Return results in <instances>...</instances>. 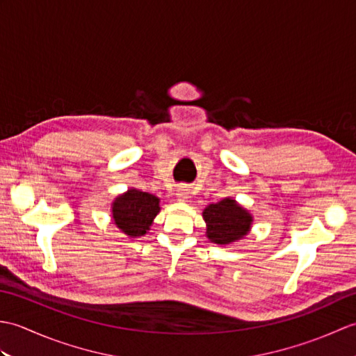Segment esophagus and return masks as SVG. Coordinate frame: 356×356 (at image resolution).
<instances>
[{
	"label": "esophagus",
	"instance_id": "esophagus-1",
	"mask_svg": "<svg viewBox=\"0 0 356 356\" xmlns=\"http://www.w3.org/2000/svg\"><path fill=\"white\" fill-rule=\"evenodd\" d=\"M186 195H188V188L186 186H179L177 188V197H179V200H185Z\"/></svg>",
	"mask_w": 356,
	"mask_h": 356
}]
</instances>
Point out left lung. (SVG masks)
<instances>
[{
	"label": "left lung",
	"mask_w": 356,
	"mask_h": 356,
	"mask_svg": "<svg viewBox=\"0 0 356 356\" xmlns=\"http://www.w3.org/2000/svg\"><path fill=\"white\" fill-rule=\"evenodd\" d=\"M203 218L208 226V238L217 245H229L246 236L252 222L251 214L229 197L205 208Z\"/></svg>",
	"instance_id": "8db88e82"
}]
</instances>
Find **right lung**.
Instances as JSON below:
<instances>
[{
	"mask_svg": "<svg viewBox=\"0 0 356 356\" xmlns=\"http://www.w3.org/2000/svg\"><path fill=\"white\" fill-rule=\"evenodd\" d=\"M159 199L149 193L128 190L113 202V218L118 228L130 237L147 234L153 218L157 216Z\"/></svg>",
	"mask_w": 356,
	"mask_h": 356,
	"instance_id": "add662e5",
	"label": "right lung"
}]
</instances>
